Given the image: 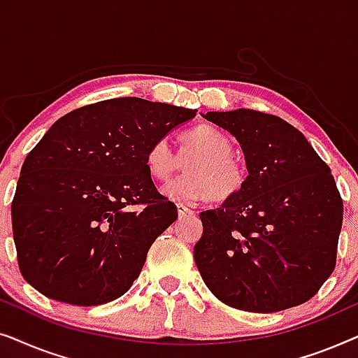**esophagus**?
Listing matches in <instances>:
<instances>
[{
	"mask_svg": "<svg viewBox=\"0 0 358 358\" xmlns=\"http://www.w3.org/2000/svg\"><path fill=\"white\" fill-rule=\"evenodd\" d=\"M178 213H179V218H184V217H190V215H194V210L189 208L187 205L184 203H178Z\"/></svg>",
	"mask_w": 358,
	"mask_h": 358,
	"instance_id": "obj_1",
	"label": "esophagus"
}]
</instances>
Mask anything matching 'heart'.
Returning <instances> with one entry per match:
<instances>
[{
	"label": "heart",
	"instance_id": "1",
	"mask_svg": "<svg viewBox=\"0 0 358 358\" xmlns=\"http://www.w3.org/2000/svg\"><path fill=\"white\" fill-rule=\"evenodd\" d=\"M185 161V174L164 185L166 197L195 203L212 197L227 200L239 194L246 184V169L233 156V143L213 125H197L180 136L179 153L168 138L156 140L146 153L150 174L166 180Z\"/></svg>",
	"mask_w": 358,
	"mask_h": 358
}]
</instances>
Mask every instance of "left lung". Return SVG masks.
<instances>
[{"label": "left lung", "instance_id": "1", "mask_svg": "<svg viewBox=\"0 0 358 358\" xmlns=\"http://www.w3.org/2000/svg\"><path fill=\"white\" fill-rule=\"evenodd\" d=\"M203 117L239 141L249 173L241 192L200 213L194 259L205 285L243 311L301 305L336 267L344 203L329 166L277 115L236 109Z\"/></svg>", "mask_w": 358, "mask_h": 358}]
</instances>
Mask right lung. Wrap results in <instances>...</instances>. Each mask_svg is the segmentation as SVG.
Listing matches in <instances>:
<instances>
[{
    "instance_id": "right-lung-1",
    "label": "right lung",
    "mask_w": 358,
    "mask_h": 358,
    "mask_svg": "<svg viewBox=\"0 0 358 358\" xmlns=\"http://www.w3.org/2000/svg\"><path fill=\"white\" fill-rule=\"evenodd\" d=\"M192 117V109L117 97L58 119L24 161L11 205L26 282L76 306L124 295L151 244L178 218L146 153Z\"/></svg>"
}]
</instances>
